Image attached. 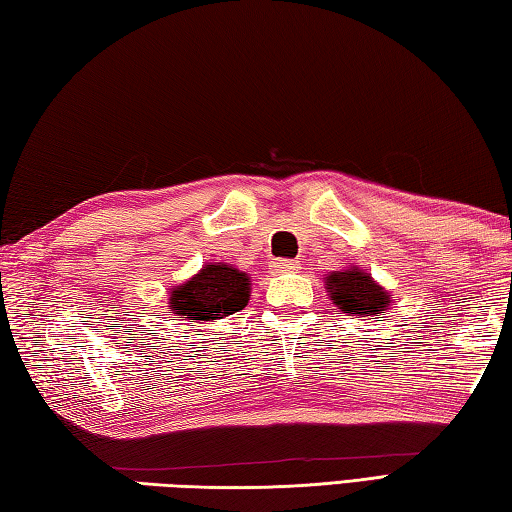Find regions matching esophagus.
I'll return each instance as SVG.
<instances>
[{"instance_id": "34e87169", "label": "esophagus", "mask_w": 512, "mask_h": 512, "mask_svg": "<svg viewBox=\"0 0 512 512\" xmlns=\"http://www.w3.org/2000/svg\"><path fill=\"white\" fill-rule=\"evenodd\" d=\"M270 267H272V272H279V274H283V272H299V263L297 261H272Z\"/></svg>"}]
</instances>
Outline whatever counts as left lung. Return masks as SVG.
<instances>
[{
  "mask_svg": "<svg viewBox=\"0 0 512 512\" xmlns=\"http://www.w3.org/2000/svg\"><path fill=\"white\" fill-rule=\"evenodd\" d=\"M326 290L330 294V301L346 312L348 317L378 319L393 303V294L384 290L369 272L355 265L348 267V270L328 272Z\"/></svg>",
  "mask_w": 512,
  "mask_h": 512,
  "instance_id": "obj_1",
  "label": "left lung"
}]
</instances>
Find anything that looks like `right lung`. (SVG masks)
I'll return each instance as SVG.
<instances>
[{
    "label": "right lung",
    "mask_w": 512,
    "mask_h": 512,
    "mask_svg": "<svg viewBox=\"0 0 512 512\" xmlns=\"http://www.w3.org/2000/svg\"><path fill=\"white\" fill-rule=\"evenodd\" d=\"M251 279L227 263H206L191 279L175 285L168 308L179 319L213 321L240 312L249 303Z\"/></svg>",
    "instance_id": "right-lung-1"
}]
</instances>
